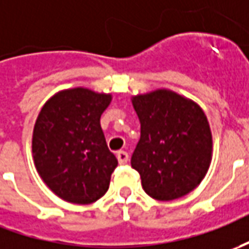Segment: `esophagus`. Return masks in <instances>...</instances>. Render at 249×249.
<instances>
[{
	"label": "esophagus",
	"instance_id": "34e87169",
	"mask_svg": "<svg viewBox=\"0 0 249 249\" xmlns=\"http://www.w3.org/2000/svg\"><path fill=\"white\" fill-rule=\"evenodd\" d=\"M117 160H118V163L120 165H125L128 160H129V155L126 151H118L117 153Z\"/></svg>",
	"mask_w": 249,
	"mask_h": 249
}]
</instances>
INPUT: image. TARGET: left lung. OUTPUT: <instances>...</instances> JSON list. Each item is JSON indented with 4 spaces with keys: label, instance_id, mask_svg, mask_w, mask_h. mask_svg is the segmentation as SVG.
<instances>
[{
    "label": "left lung",
    "instance_id": "obj_1",
    "mask_svg": "<svg viewBox=\"0 0 249 249\" xmlns=\"http://www.w3.org/2000/svg\"><path fill=\"white\" fill-rule=\"evenodd\" d=\"M140 139L131 165L157 200H173L195 189L209 170L213 138L195 102L169 89L133 96Z\"/></svg>",
    "mask_w": 249,
    "mask_h": 249
}]
</instances>
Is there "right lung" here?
<instances>
[{"instance_id":"1","label":"right lung","mask_w":249,"mask_h":249,"mask_svg":"<svg viewBox=\"0 0 249 249\" xmlns=\"http://www.w3.org/2000/svg\"><path fill=\"white\" fill-rule=\"evenodd\" d=\"M110 94L87 89L61 91L42 107L32 135L38 173L61 199L89 204L109 189L118 162L107 148L101 116Z\"/></svg>"}]
</instances>
